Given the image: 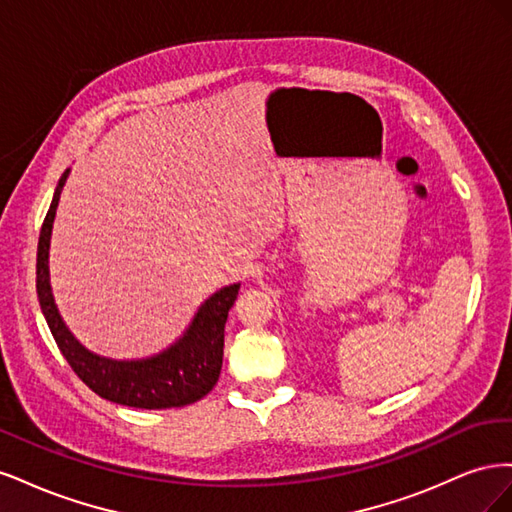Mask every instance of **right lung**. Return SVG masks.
I'll list each match as a JSON object with an SVG mask.
<instances>
[{
    "mask_svg": "<svg viewBox=\"0 0 512 512\" xmlns=\"http://www.w3.org/2000/svg\"><path fill=\"white\" fill-rule=\"evenodd\" d=\"M70 168L61 175L53 203L46 213L36 262V290L46 324L55 342L91 391L119 406L164 410L181 408L203 399L220 378L224 359V324L228 309L237 301L239 282L215 290L200 303L188 329L168 348L143 359H111L85 348L61 318L49 275V250L59 196L68 181Z\"/></svg>",
    "mask_w": 512,
    "mask_h": 512,
    "instance_id": "add662e5",
    "label": "right lung"
}]
</instances>
